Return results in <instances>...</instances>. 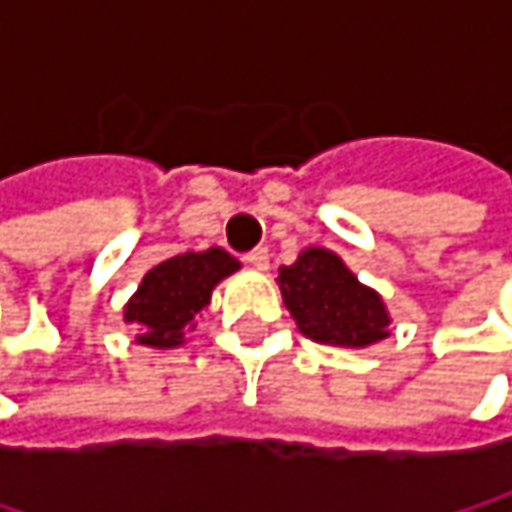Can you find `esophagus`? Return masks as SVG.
<instances>
[{"label":"esophagus","mask_w":512,"mask_h":512,"mask_svg":"<svg viewBox=\"0 0 512 512\" xmlns=\"http://www.w3.org/2000/svg\"><path fill=\"white\" fill-rule=\"evenodd\" d=\"M249 266H255V269H266L269 266V249H263V246H257V249H252L249 255L243 257Z\"/></svg>","instance_id":"esophagus-1"}]
</instances>
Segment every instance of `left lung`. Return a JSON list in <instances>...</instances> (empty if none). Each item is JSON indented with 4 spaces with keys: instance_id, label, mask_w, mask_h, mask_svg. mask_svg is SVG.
I'll return each instance as SVG.
<instances>
[{
    "instance_id": "1",
    "label": "left lung",
    "mask_w": 512,
    "mask_h": 512,
    "mask_svg": "<svg viewBox=\"0 0 512 512\" xmlns=\"http://www.w3.org/2000/svg\"><path fill=\"white\" fill-rule=\"evenodd\" d=\"M278 287L299 332L317 344L370 347L388 338V311L376 290L364 287L329 249H305L278 269Z\"/></svg>"
}]
</instances>
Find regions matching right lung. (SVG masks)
Segmentation results:
<instances>
[{"mask_svg":"<svg viewBox=\"0 0 512 512\" xmlns=\"http://www.w3.org/2000/svg\"><path fill=\"white\" fill-rule=\"evenodd\" d=\"M237 269L240 260L225 249L168 257L142 278L124 308V323L139 326V344L145 347H180L210 305L213 287Z\"/></svg>","mask_w":512,"mask_h":512,"instance_id":"right-lung-1","label":"right lung"}]
</instances>
